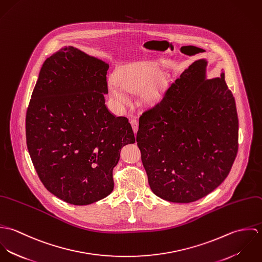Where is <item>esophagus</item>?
Wrapping results in <instances>:
<instances>
[{
  "instance_id": "obj_1",
  "label": "esophagus",
  "mask_w": 262,
  "mask_h": 262,
  "mask_svg": "<svg viewBox=\"0 0 262 262\" xmlns=\"http://www.w3.org/2000/svg\"><path fill=\"white\" fill-rule=\"evenodd\" d=\"M130 124L132 126V129H133L134 133H136L137 130H138V121L136 119H131L130 120Z\"/></svg>"
}]
</instances>
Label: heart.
Wrapping results in <instances>:
<instances>
[{"mask_svg":"<svg viewBox=\"0 0 262 262\" xmlns=\"http://www.w3.org/2000/svg\"><path fill=\"white\" fill-rule=\"evenodd\" d=\"M109 82V93L114 103L122 108L129 103L127 92L139 93L143 104L155 105L161 98L165 79L160 68L150 61H140L121 67Z\"/></svg>","mask_w":262,"mask_h":262,"instance_id":"1","label":"heart"}]
</instances>
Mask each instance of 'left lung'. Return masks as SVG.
<instances>
[{
	"label": "left lung",
	"mask_w": 262,
	"mask_h": 262,
	"mask_svg": "<svg viewBox=\"0 0 262 262\" xmlns=\"http://www.w3.org/2000/svg\"><path fill=\"white\" fill-rule=\"evenodd\" d=\"M208 61L192 62L139 118L136 141L150 188L173 203H190L219 187L238 151L235 99Z\"/></svg>",
	"instance_id": "left-lung-1"
}]
</instances>
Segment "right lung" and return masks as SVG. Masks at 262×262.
Listing matches in <instances>:
<instances>
[{"mask_svg": "<svg viewBox=\"0 0 262 262\" xmlns=\"http://www.w3.org/2000/svg\"><path fill=\"white\" fill-rule=\"evenodd\" d=\"M109 64L73 46L48 57L26 113V142L38 177L76 206L112 192L120 151L135 142L126 117L105 105Z\"/></svg>", "mask_w": 262, "mask_h": 262, "instance_id": "1", "label": "right lung"}]
</instances>
